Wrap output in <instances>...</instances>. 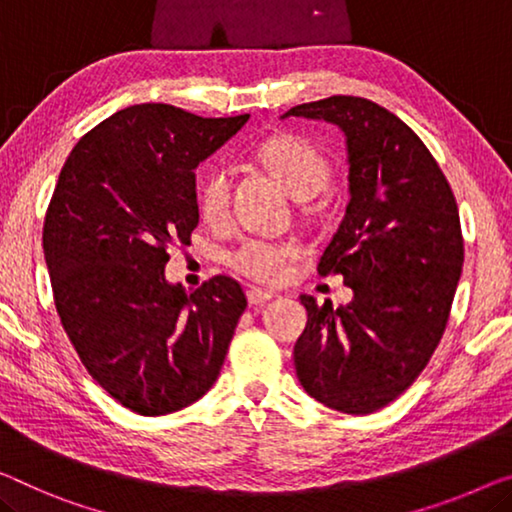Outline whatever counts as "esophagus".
Instances as JSON below:
<instances>
[{"label":"esophagus","mask_w":512,"mask_h":512,"mask_svg":"<svg viewBox=\"0 0 512 512\" xmlns=\"http://www.w3.org/2000/svg\"><path fill=\"white\" fill-rule=\"evenodd\" d=\"M246 294H248L250 305H264L266 301L273 299V292H269V289H259V287H250Z\"/></svg>","instance_id":"obj_1"}]
</instances>
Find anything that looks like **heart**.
I'll return each mask as SVG.
<instances>
[{
	"instance_id": "b5f03b06",
	"label": "heart",
	"mask_w": 512,
	"mask_h": 512,
	"mask_svg": "<svg viewBox=\"0 0 512 512\" xmlns=\"http://www.w3.org/2000/svg\"><path fill=\"white\" fill-rule=\"evenodd\" d=\"M259 160L296 200H310L331 181V165L310 142L299 137H276L259 149ZM232 204V172L223 165H211L197 186V207L211 225L225 223ZM296 255L289 243L248 239L234 250L230 262L243 276L259 282H278L287 262Z\"/></svg>"
}]
</instances>
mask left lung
Wrapping results in <instances>:
<instances>
[{"instance_id":"1","label":"left lung","mask_w":512,"mask_h":512,"mask_svg":"<svg viewBox=\"0 0 512 512\" xmlns=\"http://www.w3.org/2000/svg\"><path fill=\"white\" fill-rule=\"evenodd\" d=\"M285 117L338 126L349 163L345 218L317 271L345 278L354 299L333 308L301 294L296 377L326 407L372 414L414 384L446 331L464 262L460 213L421 137L381 105L331 96Z\"/></svg>"}]
</instances>
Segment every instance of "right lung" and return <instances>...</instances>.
<instances>
[{
    "mask_svg": "<svg viewBox=\"0 0 512 512\" xmlns=\"http://www.w3.org/2000/svg\"><path fill=\"white\" fill-rule=\"evenodd\" d=\"M248 119L131 105L91 128L59 172L43 253L61 326L96 384L140 416L209 391L248 305L230 276L195 292L165 280L167 248L190 246L200 223L197 165Z\"/></svg>",
    "mask_w": 512,
    "mask_h": 512,
    "instance_id": "add662e5",
    "label": "right lung"
}]
</instances>
